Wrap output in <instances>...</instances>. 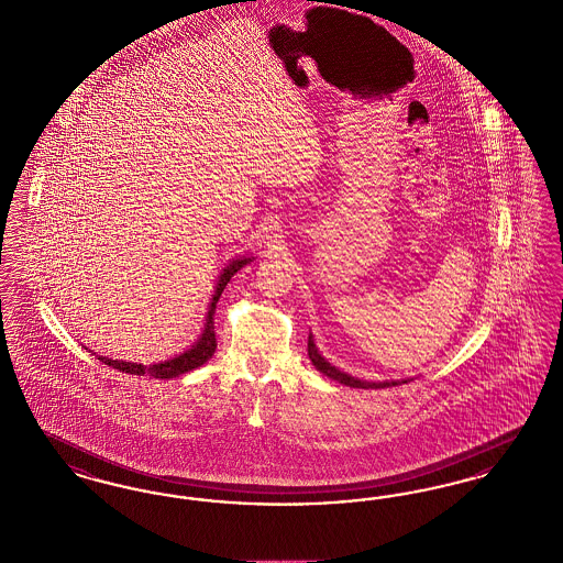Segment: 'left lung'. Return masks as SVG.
I'll return each mask as SVG.
<instances>
[{"label":"left lung","instance_id":"left-lung-1","mask_svg":"<svg viewBox=\"0 0 563 563\" xmlns=\"http://www.w3.org/2000/svg\"><path fill=\"white\" fill-rule=\"evenodd\" d=\"M308 356H310L312 365H314L322 375H327V377H331V379H335V382H340V384H344V386H350V388H390V386H401V384H407V382L411 379V377H405V379L367 382V379H358V377H352V375L344 374V372H340L335 365H331V363L322 356L319 349H317V344H314L312 333H310V338H308Z\"/></svg>","mask_w":563,"mask_h":563}]
</instances>
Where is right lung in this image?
<instances>
[{"label":"right lung","mask_w":563,"mask_h":563,"mask_svg":"<svg viewBox=\"0 0 563 563\" xmlns=\"http://www.w3.org/2000/svg\"><path fill=\"white\" fill-rule=\"evenodd\" d=\"M255 257L253 255H239L234 257L232 262H228V266L219 272L217 276V283H214L213 297L209 301V310H207V319H205V327H202V333L198 335V340L189 346L188 350H184L181 354H175L173 358H166L161 363H154V365H143V363H131V361H113L109 356H99V361H103L109 367L118 369V372H124V374L133 375H152V377H158V379H173V377H179V375L188 374L198 369L200 365H205L211 356L214 354L217 349V342H214V324L213 314L214 308H217V301L223 294L225 285L230 283V278L244 268L246 264H251Z\"/></svg>","instance_id":"add662e5"}]
</instances>
